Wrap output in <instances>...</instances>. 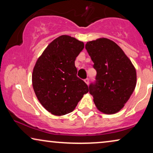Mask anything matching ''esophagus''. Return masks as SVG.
<instances>
[{"label":"esophagus","instance_id":"34e87169","mask_svg":"<svg viewBox=\"0 0 153 153\" xmlns=\"http://www.w3.org/2000/svg\"><path fill=\"white\" fill-rule=\"evenodd\" d=\"M84 81H85V83H86L87 85H88V83H89V79H85V80H84Z\"/></svg>","mask_w":153,"mask_h":153}]
</instances>
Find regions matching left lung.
Instances as JSON below:
<instances>
[{"mask_svg":"<svg viewBox=\"0 0 153 153\" xmlns=\"http://www.w3.org/2000/svg\"><path fill=\"white\" fill-rule=\"evenodd\" d=\"M85 49L97 70V83L89 87L96 107L105 114L120 111L137 85L134 66L123 49L108 38L88 42Z\"/></svg>","mask_w":153,"mask_h":153,"instance_id":"8db88e82","label":"left lung"}]
</instances>
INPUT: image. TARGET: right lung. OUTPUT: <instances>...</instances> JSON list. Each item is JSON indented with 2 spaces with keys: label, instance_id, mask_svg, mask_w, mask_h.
I'll return each mask as SVG.
<instances>
[{
  "label": "right lung",
  "instance_id": "add662e5",
  "mask_svg": "<svg viewBox=\"0 0 153 153\" xmlns=\"http://www.w3.org/2000/svg\"><path fill=\"white\" fill-rule=\"evenodd\" d=\"M84 44L69 35L53 39L37 60L32 74L35 95L46 110L61 116L73 111L89 91L76 76L74 61Z\"/></svg>",
  "mask_w": 153,
  "mask_h": 153
}]
</instances>
